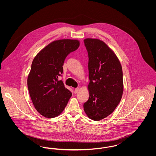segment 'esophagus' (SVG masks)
Segmentation results:
<instances>
[{
    "label": "esophagus",
    "mask_w": 156,
    "mask_h": 156,
    "mask_svg": "<svg viewBox=\"0 0 156 156\" xmlns=\"http://www.w3.org/2000/svg\"><path fill=\"white\" fill-rule=\"evenodd\" d=\"M78 90H79V88H75V89H74L75 94H76V93H78Z\"/></svg>",
    "instance_id": "1"
}]
</instances>
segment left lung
Masks as SVG:
<instances>
[{"mask_svg":"<svg viewBox=\"0 0 156 156\" xmlns=\"http://www.w3.org/2000/svg\"><path fill=\"white\" fill-rule=\"evenodd\" d=\"M88 54V100L83 104L88 117L99 121L111 115L123 92L122 68L117 56L104 41L83 40Z\"/></svg>","mask_w":156,"mask_h":156,"instance_id":"1","label":"left lung"}]
</instances>
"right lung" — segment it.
<instances>
[{"mask_svg": "<svg viewBox=\"0 0 156 156\" xmlns=\"http://www.w3.org/2000/svg\"><path fill=\"white\" fill-rule=\"evenodd\" d=\"M79 46L77 40L54 41L38 52L32 62L27 87L36 109L45 118L59 115L72 96L63 82L58 79L63 73L67 55Z\"/></svg>", "mask_w": 156, "mask_h": 156, "instance_id": "add662e5", "label": "right lung"}]
</instances>
